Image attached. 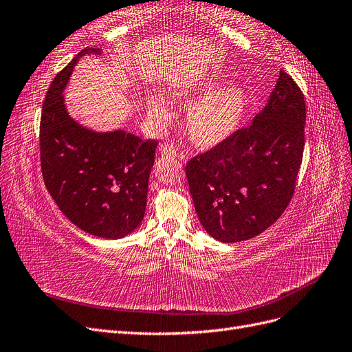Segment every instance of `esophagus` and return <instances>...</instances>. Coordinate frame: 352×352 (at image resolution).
I'll return each instance as SVG.
<instances>
[{"label":"esophagus","instance_id":"1","mask_svg":"<svg viewBox=\"0 0 352 352\" xmlns=\"http://www.w3.org/2000/svg\"><path fill=\"white\" fill-rule=\"evenodd\" d=\"M160 153H162V155H164L167 158H175L177 155V150L173 145H163L162 148H160Z\"/></svg>","mask_w":352,"mask_h":352}]
</instances>
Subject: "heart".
Returning <instances> with one entry per match:
<instances>
[{"mask_svg":"<svg viewBox=\"0 0 352 352\" xmlns=\"http://www.w3.org/2000/svg\"><path fill=\"white\" fill-rule=\"evenodd\" d=\"M177 101L189 109L185 131L189 141L199 148H212L228 141L235 133L247 111V92L239 85L204 82L177 94ZM151 119L162 127L170 123L167 105L158 98L148 102Z\"/></svg>","mask_w":352,"mask_h":352,"instance_id":"1","label":"heart"}]
</instances>
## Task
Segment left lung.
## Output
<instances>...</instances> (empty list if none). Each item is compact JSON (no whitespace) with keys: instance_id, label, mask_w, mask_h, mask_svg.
<instances>
[{"instance_id":"8db88e82","label":"left lung","mask_w":352,"mask_h":352,"mask_svg":"<svg viewBox=\"0 0 352 352\" xmlns=\"http://www.w3.org/2000/svg\"><path fill=\"white\" fill-rule=\"evenodd\" d=\"M304 126L302 91L280 70L267 105L250 126L189 160V192L212 238L247 241L283 214L302 163Z\"/></svg>"}]
</instances>
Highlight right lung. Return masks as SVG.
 <instances>
[{
	"label": "right lung",
	"instance_id": "right-lung-1",
	"mask_svg": "<svg viewBox=\"0 0 352 352\" xmlns=\"http://www.w3.org/2000/svg\"><path fill=\"white\" fill-rule=\"evenodd\" d=\"M85 48L63 69L47 92L39 126L41 170L50 195L73 225L105 239L132 233L145 214L155 140L124 131L94 132L73 120L65 91Z\"/></svg>",
	"mask_w": 352,
	"mask_h": 352
}]
</instances>
